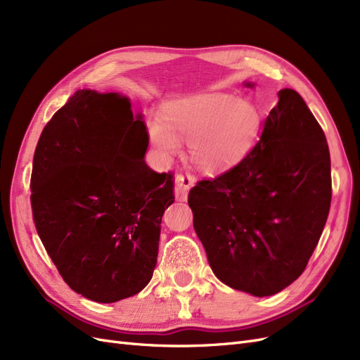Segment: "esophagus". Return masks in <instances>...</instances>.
Here are the masks:
<instances>
[{"label":"esophagus","instance_id":"1","mask_svg":"<svg viewBox=\"0 0 360 360\" xmlns=\"http://www.w3.org/2000/svg\"><path fill=\"white\" fill-rule=\"evenodd\" d=\"M194 178L188 173H185V175H178L175 179V197L176 200L179 202H185L188 197V191L190 188L194 185Z\"/></svg>","mask_w":360,"mask_h":360}]
</instances>
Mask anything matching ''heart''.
Returning a JSON list of instances; mask_svg holds the SVG:
<instances>
[{"label":"heart","instance_id":"1","mask_svg":"<svg viewBox=\"0 0 360 360\" xmlns=\"http://www.w3.org/2000/svg\"><path fill=\"white\" fill-rule=\"evenodd\" d=\"M262 127V113L254 103L224 92H205L176 101L167 110V121L150 120L148 133L163 160L178 155L185 142L197 167L217 173L247 158Z\"/></svg>","mask_w":360,"mask_h":360}]
</instances>
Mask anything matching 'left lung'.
Segmentation results:
<instances>
[{"instance_id": "left-lung-1", "label": "left lung", "mask_w": 360, "mask_h": 360, "mask_svg": "<svg viewBox=\"0 0 360 360\" xmlns=\"http://www.w3.org/2000/svg\"><path fill=\"white\" fill-rule=\"evenodd\" d=\"M330 199L326 137L304 98L284 88L260 142L238 166L197 182L188 205L218 280L263 297L280 293L305 271Z\"/></svg>"}]
</instances>
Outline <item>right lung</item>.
Returning <instances> with one entry per match:
<instances>
[{
    "label": "right lung",
    "mask_w": 360,
    "mask_h": 360,
    "mask_svg": "<svg viewBox=\"0 0 360 360\" xmlns=\"http://www.w3.org/2000/svg\"><path fill=\"white\" fill-rule=\"evenodd\" d=\"M143 115L118 92L79 89L44 127L34 153L37 233L63 280L100 304L137 295L153 278L170 173L145 163Z\"/></svg>",
    "instance_id": "add662e5"
}]
</instances>
